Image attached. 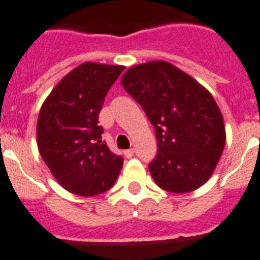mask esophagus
Instances as JSON below:
<instances>
[{
	"label": "esophagus",
	"instance_id": "1",
	"mask_svg": "<svg viewBox=\"0 0 260 260\" xmlns=\"http://www.w3.org/2000/svg\"><path fill=\"white\" fill-rule=\"evenodd\" d=\"M125 156L126 158H132L133 155H134V149H128V150H125Z\"/></svg>",
	"mask_w": 260,
	"mask_h": 260
}]
</instances>
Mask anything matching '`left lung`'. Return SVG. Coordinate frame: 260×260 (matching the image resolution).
<instances>
[{"label": "left lung", "instance_id": "1", "mask_svg": "<svg viewBox=\"0 0 260 260\" xmlns=\"http://www.w3.org/2000/svg\"><path fill=\"white\" fill-rule=\"evenodd\" d=\"M121 82L155 128L158 151L149 165L155 183L177 194L203 186L226 143L222 113L209 90L166 61L130 68Z\"/></svg>", "mask_w": 260, "mask_h": 260}]
</instances>
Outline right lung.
I'll return each mask as SVG.
<instances>
[{
    "label": "right lung",
    "instance_id": "add662e5",
    "mask_svg": "<svg viewBox=\"0 0 260 260\" xmlns=\"http://www.w3.org/2000/svg\"><path fill=\"white\" fill-rule=\"evenodd\" d=\"M123 66L85 62L58 82L37 122V145L53 177L69 192L94 197L113 187L123 159L102 141L98 115Z\"/></svg>",
    "mask_w": 260,
    "mask_h": 260
}]
</instances>
